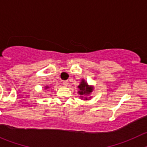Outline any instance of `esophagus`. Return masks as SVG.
Instances as JSON below:
<instances>
[{
  "instance_id": "34e87169",
  "label": "esophagus",
  "mask_w": 147,
  "mask_h": 147,
  "mask_svg": "<svg viewBox=\"0 0 147 147\" xmlns=\"http://www.w3.org/2000/svg\"><path fill=\"white\" fill-rule=\"evenodd\" d=\"M68 84V81H63V85L65 86V87H67Z\"/></svg>"
}]
</instances>
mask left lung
Masks as SVG:
<instances>
[{"instance_id":"8db88e82","label":"left lung","mask_w":147,"mask_h":147,"mask_svg":"<svg viewBox=\"0 0 147 147\" xmlns=\"http://www.w3.org/2000/svg\"><path fill=\"white\" fill-rule=\"evenodd\" d=\"M78 94H80V97L82 100H90V98H92V97H88L89 95H90L92 91L94 90V86L89 85L87 84V82H86L85 80L82 79L81 80V82H80V84L78 86Z\"/></svg>"}]
</instances>
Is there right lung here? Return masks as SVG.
Here are the masks:
<instances>
[{
	"label": "right lung",
	"instance_id": "add662e5",
	"mask_svg": "<svg viewBox=\"0 0 147 147\" xmlns=\"http://www.w3.org/2000/svg\"><path fill=\"white\" fill-rule=\"evenodd\" d=\"M48 88H49V86L48 85H45V87H44V89H45V90H47V89H48Z\"/></svg>",
	"mask_w": 147,
	"mask_h": 147
}]
</instances>
